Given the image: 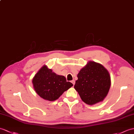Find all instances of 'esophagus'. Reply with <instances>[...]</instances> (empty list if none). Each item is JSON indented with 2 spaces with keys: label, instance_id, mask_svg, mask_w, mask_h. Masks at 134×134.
Returning <instances> with one entry per match:
<instances>
[{
  "label": "esophagus",
  "instance_id": "1",
  "mask_svg": "<svg viewBox=\"0 0 134 134\" xmlns=\"http://www.w3.org/2000/svg\"><path fill=\"white\" fill-rule=\"evenodd\" d=\"M71 83H72V84H73V85L74 86V85H75V81L74 80H72V81H71Z\"/></svg>",
  "mask_w": 134,
  "mask_h": 134
}]
</instances>
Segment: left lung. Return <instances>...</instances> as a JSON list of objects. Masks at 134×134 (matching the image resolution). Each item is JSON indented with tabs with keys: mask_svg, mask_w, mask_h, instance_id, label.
<instances>
[{
	"mask_svg": "<svg viewBox=\"0 0 134 134\" xmlns=\"http://www.w3.org/2000/svg\"><path fill=\"white\" fill-rule=\"evenodd\" d=\"M74 88L82 100L88 105L102 102L111 86V77L106 68L98 63L89 61L77 74Z\"/></svg>",
	"mask_w": 134,
	"mask_h": 134,
	"instance_id": "left-lung-1",
	"label": "left lung"
}]
</instances>
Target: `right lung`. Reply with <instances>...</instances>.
Masks as SVG:
<instances>
[{
	"label": "right lung",
	"instance_id": "add662e5",
	"mask_svg": "<svg viewBox=\"0 0 134 134\" xmlns=\"http://www.w3.org/2000/svg\"><path fill=\"white\" fill-rule=\"evenodd\" d=\"M34 88L40 97L47 100L54 101L58 99L73 86L67 82L64 76L53 72L44 65L33 77Z\"/></svg>",
	"mask_w": 134,
	"mask_h": 134
}]
</instances>
